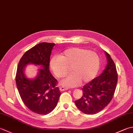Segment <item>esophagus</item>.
Returning a JSON list of instances; mask_svg holds the SVG:
<instances>
[{
	"instance_id": "1",
	"label": "esophagus",
	"mask_w": 133,
	"mask_h": 133,
	"mask_svg": "<svg viewBox=\"0 0 133 133\" xmlns=\"http://www.w3.org/2000/svg\"><path fill=\"white\" fill-rule=\"evenodd\" d=\"M59 89L61 91H64V90H66L68 89V88H66V87H61L59 88Z\"/></svg>"
}]
</instances>
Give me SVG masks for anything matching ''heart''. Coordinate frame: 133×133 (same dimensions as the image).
Returning <instances> with one entry per match:
<instances>
[{
  "label": "heart",
  "mask_w": 133,
  "mask_h": 133,
  "mask_svg": "<svg viewBox=\"0 0 133 133\" xmlns=\"http://www.w3.org/2000/svg\"><path fill=\"white\" fill-rule=\"evenodd\" d=\"M100 59L98 55L89 49L72 47L65 50L61 56H55L50 61V67L56 77L63 78L68 72L71 74L60 82L66 87H74L86 84L93 79L98 73Z\"/></svg>",
  "instance_id": "heart-1"
}]
</instances>
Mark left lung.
Returning <instances> with one entry per match:
<instances>
[{
  "mask_svg": "<svg viewBox=\"0 0 133 133\" xmlns=\"http://www.w3.org/2000/svg\"><path fill=\"white\" fill-rule=\"evenodd\" d=\"M107 65L103 73L88 83L82 88L83 95L75 101L77 108L83 113L93 115L103 110L111 102L116 89L118 73L113 60L105 52Z\"/></svg>",
  "mask_w": 133,
  "mask_h": 133,
  "instance_id": "8db88e82",
  "label": "left lung"
}]
</instances>
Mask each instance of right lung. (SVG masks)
Returning a JSON list of instances; mask_svg holds the SVG:
<instances>
[{
    "instance_id": "add662e5",
    "label": "right lung",
    "mask_w": 133,
    "mask_h": 133,
    "mask_svg": "<svg viewBox=\"0 0 133 133\" xmlns=\"http://www.w3.org/2000/svg\"><path fill=\"white\" fill-rule=\"evenodd\" d=\"M55 44L41 43L23 54L18 65L15 81L20 97L30 111L40 115H46L52 111L58 104L61 92L57 87L56 79L49 70L51 51ZM40 65L38 76L28 79L23 72L26 65Z\"/></svg>"
}]
</instances>
